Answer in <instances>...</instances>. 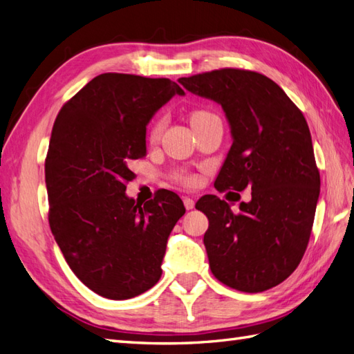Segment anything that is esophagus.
Returning <instances> with one entry per match:
<instances>
[{"instance_id":"1","label":"esophagus","mask_w":354,"mask_h":354,"mask_svg":"<svg viewBox=\"0 0 354 354\" xmlns=\"http://www.w3.org/2000/svg\"><path fill=\"white\" fill-rule=\"evenodd\" d=\"M184 205L187 209H193L194 208V201L192 199V197H184Z\"/></svg>"}]
</instances>
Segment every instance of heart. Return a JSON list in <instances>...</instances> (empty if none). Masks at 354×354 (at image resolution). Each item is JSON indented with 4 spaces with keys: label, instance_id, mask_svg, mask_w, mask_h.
I'll use <instances>...</instances> for the list:
<instances>
[{
    "label": "heart",
    "instance_id": "obj_1",
    "mask_svg": "<svg viewBox=\"0 0 354 354\" xmlns=\"http://www.w3.org/2000/svg\"><path fill=\"white\" fill-rule=\"evenodd\" d=\"M208 114H211V113H208V111H194L192 114L190 120L193 123V122L199 120L203 116H208ZM164 125H166V120H164V118H157V119H155L151 123L149 131H147V142H149V143H157L158 138L161 137ZM175 180H176V183H179V184L185 185V187H193V185L197 184V176L194 174H187V171H179V174L175 175Z\"/></svg>",
    "mask_w": 354,
    "mask_h": 354
}]
</instances>
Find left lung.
I'll return each instance as SVG.
<instances>
[{"instance_id":"8db88e82","label":"left lung","mask_w":354,"mask_h":354,"mask_svg":"<svg viewBox=\"0 0 354 354\" xmlns=\"http://www.w3.org/2000/svg\"><path fill=\"white\" fill-rule=\"evenodd\" d=\"M188 92L216 101L231 125L232 146L216 179L218 192L252 188L234 212L205 194L203 244L212 274L243 292L283 282L306 252L319 196V171L303 113L273 80L225 68L179 78Z\"/></svg>"}]
</instances>
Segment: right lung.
<instances>
[{"mask_svg": "<svg viewBox=\"0 0 354 354\" xmlns=\"http://www.w3.org/2000/svg\"><path fill=\"white\" fill-rule=\"evenodd\" d=\"M169 78L101 73L57 114L45 160L49 227L71 270L111 300L147 291L161 277L167 238L185 214L162 190L145 205L129 199V162L146 155V125L171 96Z\"/></svg>", "mask_w": 354, "mask_h": 354, "instance_id": "1", "label": "right lung"}]
</instances>
